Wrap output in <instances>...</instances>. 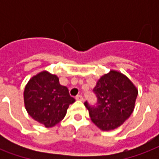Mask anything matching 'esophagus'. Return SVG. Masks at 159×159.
<instances>
[{
  "instance_id": "obj_1",
  "label": "esophagus",
  "mask_w": 159,
  "mask_h": 159,
  "mask_svg": "<svg viewBox=\"0 0 159 159\" xmlns=\"http://www.w3.org/2000/svg\"><path fill=\"white\" fill-rule=\"evenodd\" d=\"M76 100H79V101H83V97L82 95H77L76 97Z\"/></svg>"
}]
</instances>
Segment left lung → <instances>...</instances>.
I'll list each match as a JSON object with an SVG mask.
<instances>
[{
  "instance_id": "8db88e82",
  "label": "left lung",
  "mask_w": 159,
  "mask_h": 159,
  "mask_svg": "<svg viewBox=\"0 0 159 159\" xmlns=\"http://www.w3.org/2000/svg\"><path fill=\"white\" fill-rule=\"evenodd\" d=\"M97 106L88 102L90 118L100 129L113 130L126 121L134 109L138 89L129 77L117 70H111L98 80L93 89Z\"/></svg>"
}]
</instances>
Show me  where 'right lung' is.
<instances>
[{"label":"right lung","instance_id":"obj_1","mask_svg":"<svg viewBox=\"0 0 159 159\" xmlns=\"http://www.w3.org/2000/svg\"><path fill=\"white\" fill-rule=\"evenodd\" d=\"M24 102L33 119L47 128L59 123L75 99L66 86L60 85L59 77L47 70L32 76L24 91Z\"/></svg>","mask_w":159,"mask_h":159}]
</instances>
